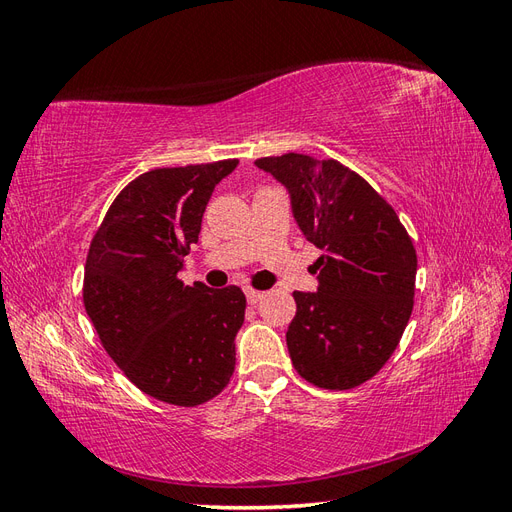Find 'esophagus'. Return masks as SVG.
I'll list each match as a JSON object with an SVG mask.
<instances>
[{"label": "esophagus", "mask_w": 512, "mask_h": 512, "mask_svg": "<svg viewBox=\"0 0 512 512\" xmlns=\"http://www.w3.org/2000/svg\"><path fill=\"white\" fill-rule=\"evenodd\" d=\"M244 294H246L248 304H257L261 298H264V291L253 289V287H246V289H244Z\"/></svg>", "instance_id": "obj_1"}]
</instances>
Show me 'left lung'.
Segmentation results:
<instances>
[{
	"label": "left lung",
	"instance_id": "obj_1",
	"mask_svg": "<svg viewBox=\"0 0 512 512\" xmlns=\"http://www.w3.org/2000/svg\"><path fill=\"white\" fill-rule=\"evenodd\" d=\"M287 186L306 236L324 251L315 294L294 291L287 330L294 369L326 390L367 382L397 349L414 309L416 248L397 212L339 160L304 154L257 158Z\"/></svg>",
	"mask_w": 512,
	"mask_h": 512
}]
</instances>
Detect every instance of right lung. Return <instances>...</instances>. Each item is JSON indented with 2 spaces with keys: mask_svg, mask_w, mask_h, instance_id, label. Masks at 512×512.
Returning <instances> with one entry per match:
<instances>
[{
  "mask_svg": "<svg viewBox=\"0 0 512 512\" xmlns=\"http://www.w3.org/2000/svg\"><path fill=\"white\" fill-rule=\"evenodd\" d=\"M238 158L158 167L128 182L90 242L83 304L102 347L150 397L195 407L223 392L236 369L246 298L229 285H184L214 186Z\"/></svg>",
  "mask_w": 512,
  "mask_h": 512,
  "instance_id": "obj_1",
  "label": "right lung"
}]
</instances>
